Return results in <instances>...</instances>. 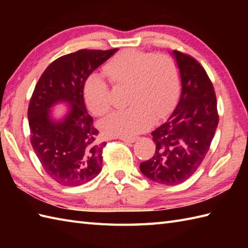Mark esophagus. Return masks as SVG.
I'll return each instance as SVG.
<instances>
[{
  "label": "esophagus",
  "instance_id": "esophagus-1",
  "mask_svg": "<svg viewBox=\"0 0 248 248\" xmlns=\"http://www.w3.org/2000/svg\"><path fill=\"white\" fill-rule=\"evenodd\" d=\"M121 140H124V143H134L135 140H138V138H120Z\"/></svg>",
  "mask_w": 248,
  "mask_h": 248
}]
</instances>
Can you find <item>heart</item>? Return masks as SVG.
<instances>
[{
  "label": "heart",
  "instance_id": "heart-1",
  "mask_svg": "<svg viewBox=\"0 0 248 248\" xmlns=\"http://www.w3.org/2000/svg\"><path fill=\"white\" fill-rule=\"evenodd\" d=\"M103 71L116 86L130 84V107L116 110L101 123L108 135L133 138L143 132L155 117L162 118L170 112L180 93V69L168 54L124 50L104 65ZM84 97L98 116L107 114L112 105V89L99 76L87 78Z\"/></svg>",
  "mask_w": 248,
  "mask_h": 248
}]
</instances>
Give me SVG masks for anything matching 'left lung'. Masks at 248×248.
Instances as JSON below:
<instances>
[{"label": "left lung", "mask_w": 248, "mask_h": 248, "mask_svg": "<svg viewBox=\"0 0 248 248\" xmlns=\"http://www.w3.org/2000/svg\"><path fill=\"white\" fill-rule=\"evenodd\" d=\"M180 69V101L164 124L152 131L155 151L140 170L150 180L176 186L191 177L208 154L218 124L217 94L204 68L193 56L173 51Z\"/></svg>", "instance_id": "left-lung-1"}]
</instances>
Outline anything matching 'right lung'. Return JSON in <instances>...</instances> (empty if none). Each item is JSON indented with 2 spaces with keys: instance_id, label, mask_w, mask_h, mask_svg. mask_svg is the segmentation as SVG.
Instances as JSON below:
<instances>
[{
  "instance_id": "add662e5",
  "label": "right lung",
  "mask_w": 248,
  "mask_h": 248,
  "mask_svg": "<svg viewBox=\"0 0 248 248\" xmlns=\"http://www.w3.org/2000/svg\"><path fill=\"white\" fill-rule=\"evenodd\" d=\"M118 49H82L62 55L46 67L29 104L30 139L45 171L65 186H77L97 177L102 170L107 141L97 140L99 131L84 103V85L89 75ZM71 103L61 123L48 117L54 103Z\"/></svg>"
}]
</instances>
